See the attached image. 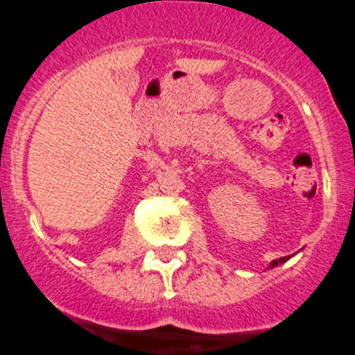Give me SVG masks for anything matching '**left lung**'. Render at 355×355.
Returning <instances> with one entry per match:
<instances>
[{
	"instance_id": "8db88e82",
	"label": "left lung",
	"mask_w": 355,
	"mask_h": 355,
	"mask_svg": "<svg viewBox=\"0 0 355 355\" xmlns=\"http://www.w3.org/2000/svg\"><path fill=\"white\" fill-rule=\"evenodd\" d=\"M289 259V257H284V259H278V260H272L271 264H269V268L268 269H272V268H277L278 264H284V262H286V260Z\"/></svg>"
}]
</instances>
